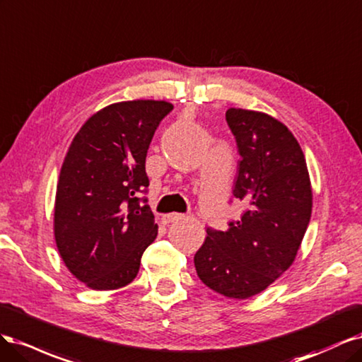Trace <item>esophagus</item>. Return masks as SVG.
I'll return each mask as SVG.
<instances>
[{"mask_svg":"<svg viewBox=\"0 0 362 362\" xmlns=\"http://www.w3.org/2000/svg\"><path fill=\"white\" fill-rule=\"evenodd\" d=\"M182 218H183L182 214H168V215L162 216V224H170V223H174V221L182 219Z\"/></svg>","mask_w":362,"mask_h":362,"instance_id":"esophagus-1","label":"esophagus"}]
</instances>
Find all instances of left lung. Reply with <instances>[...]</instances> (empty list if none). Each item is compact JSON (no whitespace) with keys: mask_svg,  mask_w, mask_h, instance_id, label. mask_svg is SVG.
<instances>
[{"mask_svg":"<svg viewBox=\"0 0 362 362\" xmlns=\"http://www.w3.org/2000/svg\"><path fill=\"white\" fill-rule=\"evenodd\" d=\"M226 120L242 158L233 195L247 209L228 230H206L194 264L209 288L248 299L295 262L310 223L313 191L304 151L286 124L242 108H228Z\"/></svg>","mask_w":362,"mask_h":362,"instance_id":"8db88e82","label":"left lung"}]
</instances>
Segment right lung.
Wrapping results in <instances>:
<instances>
[{
    "instance_id": "add662e5",
    "label": "right lung",
    "mask_w": 362,
    "mask_h": 362,
    "mask_svg": "<svg viewBox=\"0 0 362 362\" xmlns=\"http://www.w3.org/2000/svg\"><path fill=\"white\" fill-rule=\"evenodd\" d=\"M171 110L165 100L111 103L81 126L67 150L57 183L54 236L67 269L93 290L132 283L158 236L139 192L148 186L151 138Z\"/></svg>"
}]
</instances>
